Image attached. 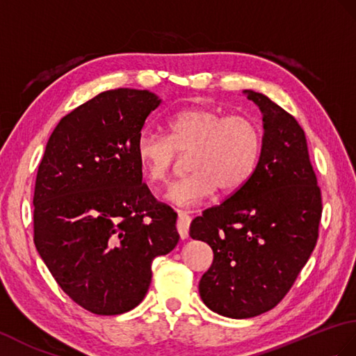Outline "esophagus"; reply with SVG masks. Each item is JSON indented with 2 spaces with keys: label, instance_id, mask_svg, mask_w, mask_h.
<instances>
[{
  "label": "esophagus",
  "instance_id": "34e87169",
  "mask_svg": "<svg viewBox=\"0 0 356 356\" xmlns=\"http://www.w3.org/2000/svg\"><path fill=\"white\" fill-rule=\"evenodd\" d=\"M189 225H191V217L186 212L179 211V220H177V230L181 239H186L189 234Z\"/></svg>",
  "mask_w": 356,
  "mask_h": 356
}]
</instances>
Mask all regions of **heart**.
Here are the masks:
<instances>
[{
	"label": "heart",
	"instance_id": "obj_1",
	"mask_svg": "<svg viewBox=\"0 0 356 356\" xmlns=\"http://www.w3.org/2000/svg\"><path fill=\"white\" fill-rule=\"evenodd\" d=\"M165 136L152 129L140 130L136 159L152 185L168 179L177 152H188L193 172L175 181L165 198L180 208L203 203L220 188L234 193L249 180L258 167L262 134L253 120L243 115L225 117L211 107H193L171 115Z\"/></svg>",
	"mask_w": 356,
	"mask_h": 356
}]
</instances>
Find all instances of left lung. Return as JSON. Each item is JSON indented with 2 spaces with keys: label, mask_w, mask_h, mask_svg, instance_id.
<instances>
[{
  "label": "left lung",
  "mask_w": 356,
  "mask_h": 356,
  "mask_svg": "<svg viewBox=\"0 0 356 356\" xmlns=\"http://www.w3.org/2000/svg\"><path fill=\"white\" fill-rule=\"evenodd\" d=\"M262 113V152L253 176L193 220L189 235L208 243L213 261L198 284L211 311L250 318L290 291L318 238L321 194L305 131L267 95L245 89Z\"/></svg>",
  "instance_id": "1"
}]
</instances>
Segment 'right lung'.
<instances>
[{
    "instance_id": "add662e5",
    "label": "right lung",
    "mask_w": 356,
    "mask_h": 356,
    "mask_svg": "<svg viewBox=\"0 0 356 356\" xmlns=\"http://www.w3.org/2000/svg\"><path fill=\"white\" fill-rule=\"evenodd\" d=\"M162 103L120 88L66 115L49 136L35 197V245L56 282L98 316L143 302L152 262L179 243L177 213L143 184L136 139Z\"/></svg>"
}]
</instances>
